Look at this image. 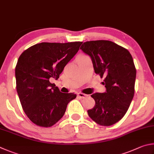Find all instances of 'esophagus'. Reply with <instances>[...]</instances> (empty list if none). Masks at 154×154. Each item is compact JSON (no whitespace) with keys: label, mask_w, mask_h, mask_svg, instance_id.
<instances>
[{"label":"esophagus","mask_w":154,"mask_h":154,"mask_svg":"<svg viewBox=\"0 0 154 154\" xmlns=\"http://www.w3.org/2000/svg\"><path fill=\"white\" fill-rule=\"evenodd\" d=\"M77 96L81 98V99H84L85 97H87L88 96L87 95H86V94H84V93H79L77 94Z\"/></svg>","instance_id":"esophagus-1"}]
</instances>
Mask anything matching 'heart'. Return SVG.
I'll return each instance as SVG.
<instances>
[{
    "mask_svg": "<svg viewBox=\"0 0 154 154\" xmlns=\"http://www.w3.org/2000/svg\"><path fill=\"white\" fill-rule=\"evenodd\" d=\"M80 56H83V55H80Z\"/></svg>",
    "mask_w": 154,
    "mask_h": 154,
    "instance_id": "b5f03b06",
    "label": "heart"
}]
</instances>
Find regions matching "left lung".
Here are the masks:
<instances>
[{"label": "left lung", "mask_w": 154, "mask_h": 154, "mask_svg": "<svg viewBox=\"0 0 154 154\" xmlns=\"http://www.w3.org/2000/svg\"><path fill=\"white\" fill-rule=\"evenodd\" d=\"M92 59L96 74L103 78L104 93L91 95L95 101L89 117L104 126L114 125L124 117L134 97L136 68L126 48L109 40H93L80 47Z\"/></svg>", "instance_id": "left-lung-1"}]
</instances>
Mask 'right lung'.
I'll use <instances>...</instances> for the list:
<instances>
[{
  "label": "right lung",
  "mask_w": 154,
  "mask_h": 154,
  "mask_svg": "<svg viewBox=\"0 0 154 154\" xmlns=\"http://www.w3.org/2000/svg\"><path fill=\"white\" fill-rule=\"evenodd\" d=\"M82 42H41L21 54L15 67L16 88L27 116L34 125L51 127L63 116L67 106L76 97L63 93L50 79H58Z\"/></svg>",
  "instance_id": "1"
}]
</instances>
